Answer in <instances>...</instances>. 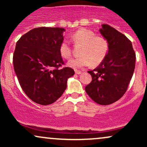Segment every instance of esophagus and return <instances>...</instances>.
Here are the masks:
<instances>
[{
	"mask_svg": "<svg viewBox=\"0 0 147 147\" xmlns=\"http://www.w3.org/2000/svg\"><path fill=\"white\" fill-rule=\"evenodd\" d=\"M75 74H77V75H81L82 74V71H80V70H75Z\"/></svg>",
	"mask_w": 147,
	"mask_h": 147,
	"instance_id": "obj_1",
	"label": "esophagus"
}]
</instances>
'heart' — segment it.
I'll use <instances>...</instances> for the list:
<instances>
[{
  "instance_id": "obj_1",
  "label": "heart",
  "mask_w": 147,
  "mask_h": 147,
  "mask_svg": "<svg viewBox=\"0 0 147 147\" xmlns=\"http://www.w3.org/2000/svg\"><path fill=\"white\" fill-rule=\"evenodd\" d=\"M72 41L76 44H83L81 56L68 62L67 65L73 69H81L88 66L98 65L105 59L109 51V43L106 38L95 34L90 30L81 28L72 34ZM59 52L63 58L68 59L71 57L72 50L69 43L64 40L61 43Z\"/></svg>"
}]
</instances>
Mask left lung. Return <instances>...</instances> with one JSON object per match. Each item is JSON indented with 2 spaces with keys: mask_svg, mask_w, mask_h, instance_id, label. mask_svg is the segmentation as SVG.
Returning a JSON list of instances; mask_svg holds the SVG:
<instances>
[{
  "mask_svg": "<svg viewBox=\"0 0 147 147\" xmlns=\"http://www.w3.org/2000/svg\"><path fill=\"white\" fill-rule=\"evenodd\" d=\"M99 31L108 41L109 51L97 68L88 71L92 82L85 90L94 102L109 105L120 99L127 90L134 72L136 53L131 41L113 27L102 24Z\"/></svg>",
  "mask_w": 147,
  "mask_h": 147,
  "instance_id": "1",
  "label": "left lung"
}]
</instances>
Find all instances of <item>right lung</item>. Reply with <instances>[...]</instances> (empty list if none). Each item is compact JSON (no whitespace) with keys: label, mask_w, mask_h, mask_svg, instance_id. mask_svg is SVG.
I'll return each mask as SVG.
<instances>
[{"label":"right lung","mask_w":147,"mask_h":147,"mask_svg":"<svg viewBox=\"0 0 147 147\" xmlns=\"http://www.w3.org/2000/svg\"><path fill=\"white\" fill-rule=\"evenodd\" d=\"M65 31L62 28H34L16 44L14 71L23 90L37 104L48 105L57 101L75 74L70 68H59L63 63L59 46Z\"/></svg>","instance_id":"obj_1"}]
</instances>
